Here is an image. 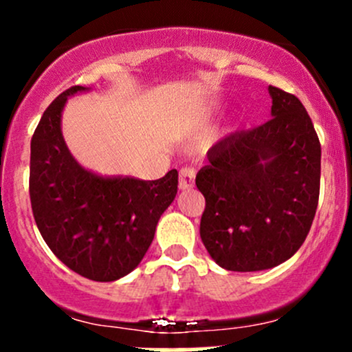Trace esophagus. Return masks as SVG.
Listing matches in <instances>:
<instances>
[{"instance_id": "34e87169", "label": "esophagus", "mask_w": 352, "mask_h": 352, "mask_svg": "<svg viewBox=\"0 0 352 352\" xmlns=\"http://www.w3.org/2000/svg\"><path fill=\"white\" fill-rule=\"evenodd\" d=\"M194 182H196V170L192 166H184L180 170L179 175V189L189 190L194 187Z\"/></svg>"}]
</instances>
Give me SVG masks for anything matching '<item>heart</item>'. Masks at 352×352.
Instances as JSON below:
<instances>
[{"label":"heart","mask_w":352,"mask_h":352,"mask_svg":"<svg viewBox=\"0 0 352 352\" xmlns=\"http://www.w3.org/2000/svg\"><path fill=\"white\" fill-rule=\"evenodd\" d=\"M214 110H216L214 105H202V107L197 110L196 117H197L199 120H201V119H208L209 116H212V113H214Z\"/></svg>","instance_id":"1"}]
</instances>
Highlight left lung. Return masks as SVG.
<instances>
[{
  "label": "left lung",
  "mask_w": 352,
  "mask_h": 352,
  "mask_svg": "<svg viewBox=\"0 0 352 352\" xmlns=\"http://www.w3.org/2000/svg\"><path fill=\"white\" fill-rule=\"evenodd\" d=\"M271 116L208 151L196 175L206 199L201 239L226 271L272 269L296 254L320 190V141L294 95L269 87Z\"/></svg>",
  "instance_id": "obj_1"
}]
</instances>
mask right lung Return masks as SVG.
Here are the masks:
<instances>
[{"instance_id":"right-lung-1","label":"right lung","mask_w":352,"mask_h":352,"mask_svg":"<svg viewBox=\"0 0 352 352\" xmlns=\"http://www.w3.org/2000/svg\"><path fill=\"white\" fill-rule=\"evenodd\" d=\"M90 90L69 88L45 109L30 143V202L56 257L83 278L110 283L143 261L160 216L175 199L179 173L140 180L81 166L67 150L61 119L67 98Z\"/></svg>"}]
</instances>
